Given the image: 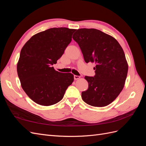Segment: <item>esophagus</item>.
I'll return each mask as SVG.
<instances>
[{
    "label": "esophagus",
    "instance_id": "esophagus-1",
    "mask_svg": "<svg viewBox=\"0 0 146 146\" xmlns=\"http://www.w3.org/2000/svg\"><path fill=\"white\" fill-rule=\"evenodd\" d=\"M74 80H78V79L80 78V77L78 76H76V75H75V76H74Z\"/></svg>",
    "mask_w": 146,
    "mask_h": 146
}]
</instances>
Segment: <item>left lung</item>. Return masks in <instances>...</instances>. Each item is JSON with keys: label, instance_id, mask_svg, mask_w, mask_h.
Segmentation results:
<instances>
[{"label": "left lung", "instance_id": "obj_1", "mask_svg": "<svg viewBox=\"0 0 146 146\" xmlns=\"http://www.w3.org/2000/svg\"><path fill=\"white\" fill-rule=\"evenodd\" d=\"M86 63L96 64L95 76H85L88 88L82 92L87 104L102 107L116 99L125 85L128 64L115 38L95 29H80L73 35Z\"/></svg>", "mask_w": 146, "mask_h": 146}]
</instances>
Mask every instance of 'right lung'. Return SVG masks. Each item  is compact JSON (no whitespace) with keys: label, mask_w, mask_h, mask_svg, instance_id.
<instances>
[{"label":"right lung","mask_w":146,"mask_h":146,"mask_svg":"<svg viewBox=\"0 0 146 146\" xmlns=\"http://www.w3.org/2000/svg\"><path fill=\"white\" fill-rule=\"evenodd\" d=\"M76 31L51 28L31 38L22 48L17 64L21 86L35 103L50 106L63 99L74 81L71 73L56 71L52 65L64 54Z\"/></svg>","instance_id":"right-lung-1"}]
</instances>
